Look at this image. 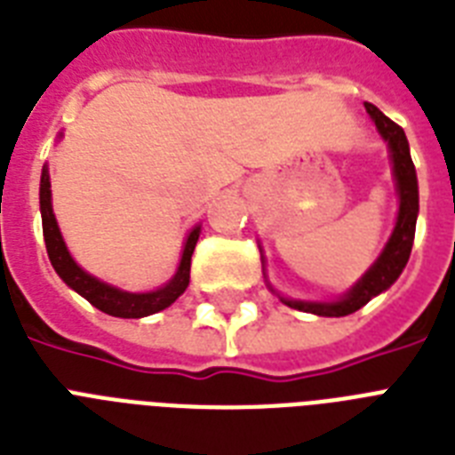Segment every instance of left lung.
<instances>
[{
	"mask_svg": "<svg viewBox=\"0 0 455 455\" xmlns=\"http://www.w3.org/2000/svg\"><path fill=\"white\" fill-rule=\"evenodd\" d=\"M364 109L376 124V131L381 132V138L387 142V151H390L395 189H397V198H400L397 221H395L393 234L387 238L383 252L379 254V259L369 266L367 273L357 280L355 285L350 287L346 294L334 299V301H304V299L280 297L278 291L273 290L271 283L266 280L268 290L273 294H278L283 304L290 306V308H297V311L323 317H343L360 311L362 306L369 304L371 299L379 297L381 291H386L395 280L400 278V273L404 271V266L409 261V254H411L413 235H416V217H419V180H416V168H413L411 154H409L407 135H404L400 125L387 119L386 114L371 102H364ZM261 264H264V254H261Z\"/></svg>",
	"mask_w": 455,
	"mask_h": 455,
	"instance_id": "obj_1",
	"label": "left lung"
}]
</instances>
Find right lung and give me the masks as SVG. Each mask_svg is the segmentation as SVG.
Listing matches in <instances>:
<instances>
[{
	"label": "right lung",
	"mask_w": 455,
	"mask_h": 455,
	"mask_svg": "<svg viewBox=\"0 0 455 455\" xmlns=\"http://www.w3.org/2000/svg\"><path fill=\"white\" fill-rule=\"evenodd\" d=\"M39 210H42V227L44 240H46L48 259L53 264L55 273L60 275L62 283L72 287L76 294L91 301L95 308H100L107 315L114 317H147L154 313L164 311L170 304H175L177 297H182L184 290L189 287V271H191V254L201 235V224H196L184 240L182 259L177 266L175 275L154 291H125L121 287H114L109 283H102L100 278L84 271L76 261L72 259L65 240H62L60 227L55 221L53 203H51V175L48 165L42 168V182H39Z\"/></svg>",
	"instance_id": "obj_1"
}]
</instances>
